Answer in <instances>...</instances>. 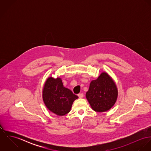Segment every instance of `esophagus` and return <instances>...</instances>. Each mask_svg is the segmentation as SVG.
Returning a JSON list of instances; mask_svg holds the SVG:
<instances>
[{"mask_svg": "<svg viewBox=\"0 0 151 151\" xmlns=\"http://www.w3.org/2000/svg\"><path fill=\"white\" fill-rule=\"evenodd\" d=\"M78 97L80 98H83V96H84V94L83 93H79L78 95Z\"/></svg>", "mask_w": 151, "mask_h": 151, "instance_id": "esophagus-1", "label": "esophagus"}]
</instances>
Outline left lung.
Returning a JSON list of instances; mask_svg holds the SVG:
<instances>
[{
  "mask_svg": "<svg viewBox=\"0 0 151 151\" xmlns=\"http://www.w3.org/2000/svg\"><path fill=\"white\" fill-rule=\"evenodd\" d=\"M118 89L113 78L102 72L97 79L92 80L86 92V98L92 109L97 112H105L115 104Z\"/></svg>",
  "mask_w": 151,
  "mask_h": 151,
  "instance_id": "left-lung-1",
  "label": "left lung"
}]
</instances>
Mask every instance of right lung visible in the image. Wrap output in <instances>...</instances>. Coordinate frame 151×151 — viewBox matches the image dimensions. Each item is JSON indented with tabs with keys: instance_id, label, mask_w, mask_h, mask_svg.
<instances>
[{
	"instance_id": "obj_1",
	"label": "right lung",
	"mask_w": 151,
	"mask_h": 151,
	"mask_svg": "<svg viewBox=\"0 0 151 151\" xmlns=\"http://www.w3.org/2000/svg\"><path fill=\"white\" fill-rule=\"evenodd\" d=\"M78 97L63 86L62 79L48 77L42 89L43 102L48 110L58 116L70 112L74 101Z\"/></svg>"
}]
</instances>
